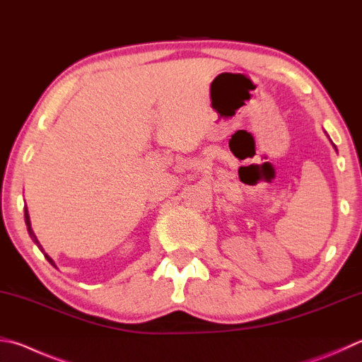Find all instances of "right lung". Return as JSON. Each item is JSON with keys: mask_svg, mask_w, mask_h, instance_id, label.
Returning a JSON list of instances; mask_svg holds the SVG:
<instances>
[{"mask_svg": "<svg viewBox=\"0 0 362 362\" xmlns=\"http://www.w3.org/2000/svg\"><path fill=\"white\" fill-rule=\"evenodd\" d=\"M25 223H26V228H28V234H30V238L33 239V242H35V244L39 247V250H41V252L44 253V248H42V245L39 244V240H37V238L35 235V233H33V229H31V221H30V214H28V209H26V206H25ZM44 256H45V259H47L52 266H55V262H54V259L50 258V256L47 255V253H44ZM57 267V266H55Z\"/></svg>", "mask_w": 362, "mask_h": 362, "instance_id": "1", "label": "right lung"}]
</instances>
